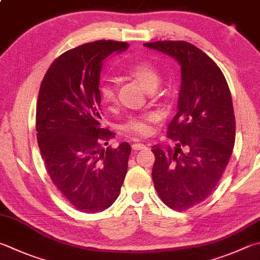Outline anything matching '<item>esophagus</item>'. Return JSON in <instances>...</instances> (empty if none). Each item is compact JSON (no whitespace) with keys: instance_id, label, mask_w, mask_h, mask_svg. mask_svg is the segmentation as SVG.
I'll use <instances>...</instances> for the list:
<instances>
[{"instance_id":"34e87169","label":"esophagus","mask_w":260,"mask_h":260,"mask_svg":"<svg viewBox=\"0 0 260 260\" xmlns=\"http://www.w3.org/2000/svg\"><path fill=\"white\" fill-rule=\"evenodd\" d=\"M132 148H134L135 150H140V149L147 148V146L144 145V144H141V143H136V144L132 145Z\"/></svg>"}]
</instances>
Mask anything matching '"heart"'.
I'll list each match as a JSON object with an SVG mask.
<instances>
[{"label": "heart", "mask_w": 260, "mask_h": 260, "mask_svg": "<svg viewBox=\"0 0 260 260\" xmlns=\"http://www.w3.org/2000/svg\"><path fill=\"white\" fill-rule=\"evenodd\" d=\"M125 72L136 80H138L146 90H153L157 87L159 82V73L157 69L149 63L148 61H137L131 63L126 68ZM100 95L102 102L104 104H113L116 100L115 87L111 82H102L100 85ZM158 120V114L156 112H147L139 115L130 116L123 124L121 129L126 135L136 137V136H148L151 132V125Z\"/></svg>", "instance_id": "obj_1"}]
</instances>
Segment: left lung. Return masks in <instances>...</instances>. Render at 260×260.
I'll use <instances>...</instances> for the list:
<instances>
[{
    "instance_id": "obj_1",
    "label": "left lung",
    "mask_w": 260,
    "mask_h": 260,
    "mask_svg": "<svg viewBox=\"0 0 260 260\" xmlns=\"http://www.w3.org/2000/svg\"><path fill=\"white\" fill-rule=\"evenodd\" d=\"M181 66L178 113L168 126L175 149L155 145L153 181L166 206L187 210L213 192L232 155L236 117L221 69L206 53L183 41L145 43Z\"/></svg>"
}]
</instances>
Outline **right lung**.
Masks as SVG:
<instances>
[{"instance_id":"1","label":"right lung","mask_w":260,"mask_h":260,"mask_svg":"<svg viewBox=\"0 0 260 260\" xmlns=\"http://www.w3.org/2000/svg\"><path fill=\"white\" fill-rule=\"evenodd\" d=\"M129 44L97 41L61 54L48 68L36 105L37 141L47 173L76 209L105 210L119 197L131 147L103 149L114 134L101 128L103 61Z\"/></svg>"}]
</instances>
